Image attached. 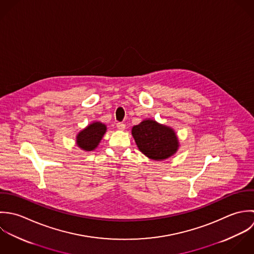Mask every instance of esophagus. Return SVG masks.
Listing matches in <instances>:
<instances>
[{
	"instance_id": "1",
	"label": "esophagus",
	"mask_w": 254,
	"mask_h": 254,
	"mask_svg": "<svg viewBox=\"0 0 254 254\" xmlns=\"http://www.w3.org/2000/svg\"><path fill=\"white\" fill-rule=\"evenodd\" d=\"M117 127H118L119 130H125L126 129V125L123 124V123H118Z\"/></svg>"
}]
</instances>
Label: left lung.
<instances>
[{
	"mask_svg": "<svg viewBox=\"0 0 254 254\" xmlns=\"http://www.w3.org/2000/svg\"><path fill=\"white\" fill-rule=\"evenodd\" d=\"M138 149L155 161L166 160L179 150L180 141L174 128L152 119L143 120L131 128Z\"/></svg>",
	"mask_w": 254,
	"mask_h": 254,
	"instance_id": "1",
	"label": "left lung"
}]
</instances>
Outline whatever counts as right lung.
I'll list each match as a JSON object with an SVG mask.
<instances>
[{"instance_id": "1", "label": "right lung", "mask_w": 254, "mask_h": 254, "mask_svg": "<svg viewBox=\"0 0 254 254\" xmlns=\"http://www.w3.org/2000/svg\"><path fill=\"white\" fill-rule=\"evenodd\" d=\"M106 131L107 126L105 124L93 122L77 133L75 143L83 151H93L98 147Z\"/></svg>"}]
</instances>
